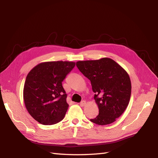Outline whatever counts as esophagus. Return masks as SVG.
Instances as JSON below:
<instances>
[{
	"label": "esophagus",
	"mask_w": 158,
	"mask_h": 158,
	"mask_svg": "<svg viewBox=\"0 0 158 158\" xmlns=\"http://www.w3.org/2000/svg\"><path fill=\"white\" fill-rule=\"evenodd\" d=\"M80 106H84L85 105H86V102L85 101V100H83V101H81V102H80Z\"/></svg>",
	"instance_id": "1"
}]
</instances>
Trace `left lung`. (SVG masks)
Listing matches in <instances>:
<instances>
[{
  "label": "left lung",
  "instance_id": "obj_1",
  "mask_svg": "<svg viewBox=\"0 0 158 158\" xmlns=\"http://www.w3.org/2000/svg\"><path fill=\"white\" fill-rule=\"evenodd\" d=\"M78 69L90 81L99 114L90 121L98 125L115 122L128 105L131 81L128 74L113 60L103 58L96 60L79 61Z\"/></svg>",
  "mask_w": 158,
  "mask_h": 158
}]
</instances>
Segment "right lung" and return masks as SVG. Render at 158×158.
Returning <instances> with one entry per match:
<instances>
[{"label": "right lung", "mask_w": 158, "mask_h": 158, "mask_svg": "<svg viewBox=\"0 0 158 158\" xmlns=\"http://www.w3.org/2000/svg\"><path fill=\"white\" fill-rule=\"evenodd\" d=\"M73 62L39 64L28 74L23 87V100L29 114L43 125L62 121L69 108L63 80L75 67Z\"/></svg>", "instance_id": "right-lung-1"}]
</instances>
